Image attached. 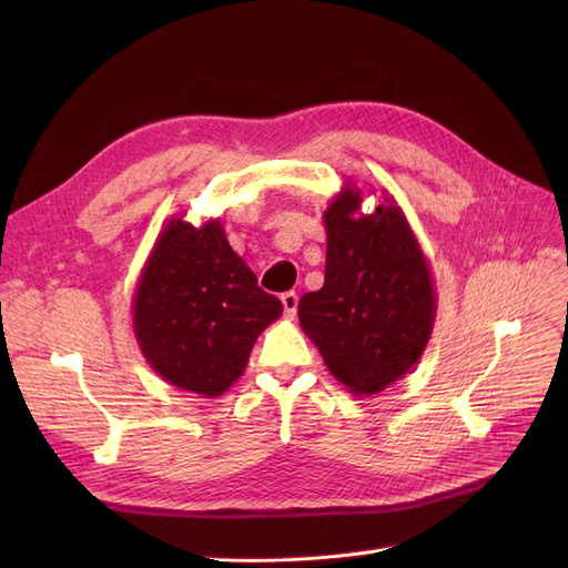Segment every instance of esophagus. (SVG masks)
<instances>
[{
    "label": "esophagus",
    "instance_id": "1",
    "mask_svg": "<svg viewBox=\"0 0 568 568\" xmlns=\"http://www.w3.org/2000/svg\"><path fill=\"white\" fill-rule=\"evenodd\" d=\"M282 305H284L286 320H294L296 311H298V296L294 294V291H286V294H282Z\"/></svg>",
    "mask_w": 568,
    "mask_h": 568
}]
</instances>
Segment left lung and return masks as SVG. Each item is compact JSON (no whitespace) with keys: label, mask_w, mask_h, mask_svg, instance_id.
I'll return each instance as SVG.
<instances>
[{"label":"left lung","mask_w":568,"mask_h":568,"mask_svg":"<svg viewBox=\"0 0 568 568\" xmlns=\"http://www.w3.org/2000/svg\"><path fill=\"white\" fill-rule=\"evenodd\" d=\"M343 184L324 211V286L298 301V320L326 369L355 395H374L419 363L436 320L432 267L400 205Z\"/></svg>","instance_id":"obj_1"}]
</instances>
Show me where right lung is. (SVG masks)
Wrapping results in <instances>:
<instances>
[{"label": "right lung", "instance_id": "right-lung-1", "mask_svg": "<svg viewBox=\"0 0 568 568\" xmlns=\"http://www.w3.org/2000/svg\"><path fill=\"white\" fill-rule=\"evenodd\" d=\"M282 311L217 217L201 227L170 217L132 296L134 336L151 369L203 398H217L244 374L255 338Z\"/></svg>", "mask_w": 568, "mask_h": 568}]
</instances>
